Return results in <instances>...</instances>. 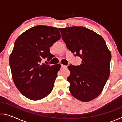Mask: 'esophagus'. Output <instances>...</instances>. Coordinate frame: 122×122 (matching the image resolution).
Segmentation results:
<instances>
[{
  "label": "esophagus",
  "mask_w": 122,
  "mask_h": 122,
  "mask_svg": "<svg viewBox=\"0 0 122 122\" xmlns=\"http://www.w3.org/2000/svg\"><path fill=\"white\" fill-rule=\"evenodd\" d=\"M61 68H67V66H65V65H63L62 64H61Z\"/></svg>",
  "instance_id": "34e87169"
}]
</instances>
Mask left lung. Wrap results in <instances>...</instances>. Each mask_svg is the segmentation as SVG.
<instances>
[{
  "label": "left lung",
  "mask_w": 122,
  "mask_h": 122,
  "mask_svg": "<svg viewBox=\"0 0 122 122\" xmlns=\"http://www.w3.org/2000/svg\"><path fill=\"white\" fill-rule=\"evenodd\" d=\"M59 29L67 48L82 59L80 65L68 67L70 92L83 102L94 100L102 92L110 75V51L104 39L93 30L81 26Z\"/></svg>",
  "instance_id": "obj_1"
}]
</instances>
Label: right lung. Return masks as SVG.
<instances>
[{
	"label": "right lung",
	"mask_w": 122,
	"mask_h": 122,
	"mask_svg": "<svg viewBox=\"0 0 122 122\" xmlns=\"http://www.w3.org/2000/svg\"><path fill=\"white\" fill-rule=\"evenodd\" d=\"M60 38L57 28L39 25L26 30L14 43L9 59L12 78L19 92L30 100L44 98L53 90L61 65L41 62L51 59L49 47Z\"/></svg>",
	"instance_id": "obj_1"
}]
</instances>
